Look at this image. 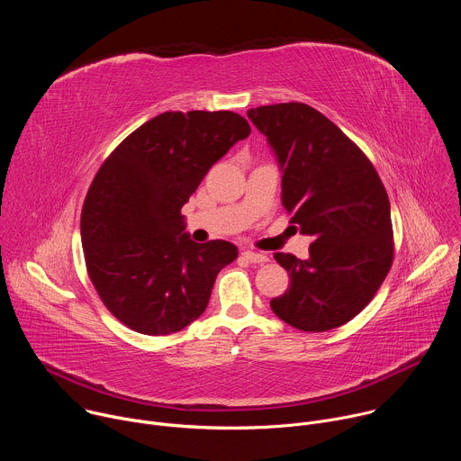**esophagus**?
Here are the masks:
<instances>
[{
    "mask_svg": "<svg viewBox=\"0 0 461 461\" xmlns=\"http://www.w3.org/2000/svg\"><path fill=\"white\" fill-rule=\"evenodd\" d=\"M242 257L251 262V265H265V262L268 260V255L267 253H258V251H244Z\"/></svg>",
    "mask_w": 461,
    "mask_h": 461,
    "instance_id": "1",
    "label": "esophagus"
}]
</instances>
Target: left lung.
<instances>
[{
  "label": "left lung",
  "mask_w": 461,
  "mask_h": 461,
  "mask_svg": "<svg viewBox=\"0 0 461 461\" xmlns=\"http://www.w3.org/2000/svg\"><path fill=\"white\" fill-rule=\"evenodd\" d=\"M248 118L276 155L290 222L313 237L308 258L274 255L290 288L270 306L297 330H332L372 301L390 270L388 194L363 151L313 107L260 105Z\"/></svg>",
  "instance_id": "1"
}]
</instances>
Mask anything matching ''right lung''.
Masks as SVG:
<instances>
[{
	"mask_svg": "<svg viewBox=\"0 0 461 461\" xmlns=\"http://www.w3.org/2000/svg\"><path fill=\"white\" fill-rule=\"evenodd\" d=\"M251 127L231 111L162 113L131 133L96 173L82 210L89 277L131 330L167 336L199 319L228 240L193 242L180 213L210 167Z\"/></svg>",
	"mask_w": 461,
	"mask_h": 461,
	"instance_id": "1",
	"label": "right lung"
}]
</instances>
